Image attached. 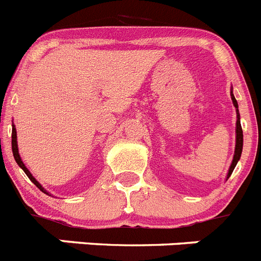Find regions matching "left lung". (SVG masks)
Instances as JSON below:
<instances>
[{
    "mask_svg": "<svg viewBox=\"0 0 261 261\" xmlns=\"http://www.w3.org/2000/svg\"><path fill=\"white\" fill-rule=\"evenodd\" d=\"M231 100H232V105H234V107L237 108V129H235V133H237V140H235L234 158H232V162H231V165H230L229 172H227V176H226V179H229L230 175H231L232 171H234L235 166H237L238 161L241 159L242 149H243V130H242V125H241V116H239L238 103H237V99H235L232 91H231Z\"/></svg>",
    "mask_w": 261,
    "mask_h": 261,
    "instance_id": "obj_1",
    "label": "left lung"
}]
</instances>
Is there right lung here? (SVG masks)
<instances>
[{"mask_svg":"<svg viewBox=\"0 0 261 261\" xmlns=\"http://www.w3.org/2000/svg\"><path fill=\"white\" fill-rule=\"evenodd\" d=\"M11 149H13V155H14V158H15V162L18 163V166H19V167L22 168L23 171L26 172V175H27V176H29V179H30V180H31L32 183L35 184V186L38 187L39 190H40V191H43V192H44V193H47V195H49V193H48L47 191H45L44 188H43V186H41V184L39 183L38 180H36L35 177L32 176V174H31V172L29 171V168H27L26 166H24V163L22 162V158H20V155H19V151H18L17 130H15V125H14V124H13V130H11Z\"/></svg>","mask_w":261,"mask_h":261,"instance_id":"right-lung-1","label":"right lung"}]
</instances>
